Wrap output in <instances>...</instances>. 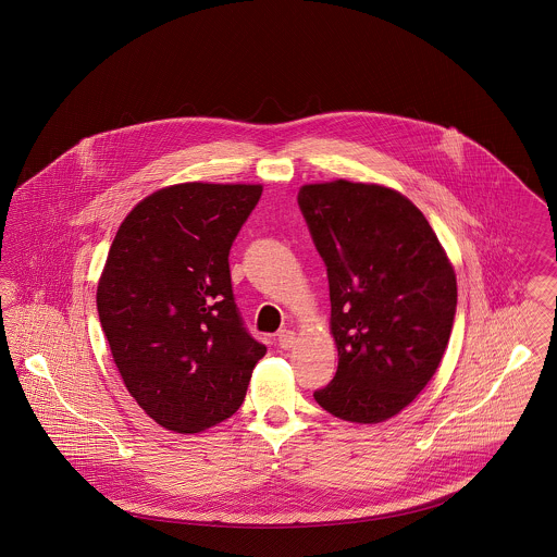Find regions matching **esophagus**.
Returning a JSON list of instances; mask_svg holds the SVG:
<instances>
[{"mask_svg": "<svg viewBox=\"0 0 557 557\" xmlns=\"http://www.w3.org/2000/svg\"><path fill=\"white\" fill-rule=\"evenodd\" d=\"M296 343V334L292 332V330H282L280 334H277V345L282 346L284 350H288Z\"/></svg>", "mask_w": 557, "mask_h": 557, "instance_id": "34e87169", "label": "esophagus"}]
</instances>
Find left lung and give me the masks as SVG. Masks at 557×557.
I'll list each match as a JSON object with an SVG mask.
<instances>
[{"instance_id":"8db88e82","label":"left lung","mask_w":557,"mask_h":557,"mask_svg":"<svg viewBox=\"0 0 557 557\" xmlns=\"http://www.w3.org/2000/svg\"><path fill=\"white\" fill-rule=\"evenodd\" d=\"M298 207L327 267L334 380L319 405L377 424L418 397L449 345L453 265L422 211L395 189L346 180L309 184Z\"/></svg>"}]
</instances>
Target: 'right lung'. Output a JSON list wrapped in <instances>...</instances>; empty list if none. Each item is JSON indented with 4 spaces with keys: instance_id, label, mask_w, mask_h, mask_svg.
Here are the masks:
<instances>
[{
    "instance_id": "obj_1",
    "label": "right lung",
    "mask_w": 557,
    "mask_h": 557,
    "mask_svg": "<svg viewBox=\"0 0 557 557\" xmlns=\"http://www.w3.org/2000/svg\"><path fill=\"white\" fill-rule=\"evenodd\" d=\"M263 194L246 184H177L121 223L98 284L119 373L157 424L196 434L232 418L267 346L232 290L230 250Z\"/></svg>"
}]
</instances>
